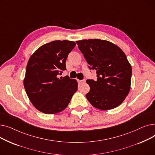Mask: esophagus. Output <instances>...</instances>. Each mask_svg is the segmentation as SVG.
<instances>
[{"instance_id": "34e87169", "label": "esophagus", "mask_w": 155, "mask_h": 155, "mask_svg": "<svg viewBox=\"0 0 155 155\" xmlns=\"http://www.w3.org/2000/svg\"><path fill=\"white\" fill-rule=\"evenodd\" d=\"M78 84H83L84 83H85V80H78Z\"/></svg>"}]
</instances>
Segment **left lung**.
I'll return each mask as SVG.
<instances>
[{
    "instance_id": "left-lung-1",
    "label": "left lung",
    "mask_w": 155,
    "mask_h": 155,
    "mask_svg": "<svg viewBox=\"0 0 155 155\" xmlns=\"http://www.w3.org/2000/svg\"><path fill=\"white\" fill-rule=\"evenodd\" d=\"M79 50L92 70L97 80H87L90 91L87 99L100 110H110L120 105L131 88V65L116 45L99 39L77 41Z\"/></svg>"
}]
</instances>
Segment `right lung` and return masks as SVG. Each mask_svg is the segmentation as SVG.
I'll use <instances>...</instances> for the list:
<instances>
[{
  "label": "right lung",
  "mask_w": 155,
  "mask_h": 155,
  "mask_svg": "<svg viewBox=\"0 0 155 155\" xmlns=\"http://www.w3.org/2000/svg\"><path fill=\"white\" fill-rule=\"evenodd\" d=\"M76 43L56 40L40 46L28 60L24 87L32 105L40 112L54 114L63 110L78 88L75 79L60 77Z\"/></svg>",
  "instance_id": "right-lung-1"
}]
</instances>
